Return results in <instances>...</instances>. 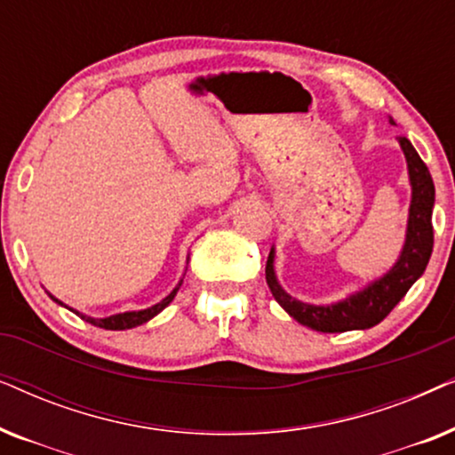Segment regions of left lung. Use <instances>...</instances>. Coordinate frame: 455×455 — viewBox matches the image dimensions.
I'll use <instances>...</instances> for the list:
<instances>
[{"instance_id":"8db88e82","label":"left lung","mask_w":455,"mask_h":455,"mask_svg":"<svg viewBox=\"0 0 455 455\" xmlns=\"http://www.w3.org/2000/svg\"><path fill=\"white\" fill-rule=\"evenodd\" d=\"M389 124H395L389 117ZM408 165V180L412 188L410 198L406 238L400 251V257L387 273L372 279L363 290L352 291L346 298L331 304H310L298 298H291L277 282L275 273V246H271L267 259L265 277L269 290L285 313L296 319L300 325H307L315 331L341 333L352 329H371L387 316L397 302L406 296L416 279L425 273L428 259L433 252V207H435V184L431 173L420 155L416 153L406 136L397 139Z\"/></svg>"}]
</instances>
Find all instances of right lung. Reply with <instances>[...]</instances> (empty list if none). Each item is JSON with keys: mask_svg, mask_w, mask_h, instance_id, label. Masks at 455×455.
Returning a JSON list of instances; mask_svg holds the SVG:
<instances>
[{"mask_svg": "<svg viewBox=\"0 0 455 455\" xmlns=\"http://www.w3.org/2000/svg\"><path fill=\"white\" fill-rule=\"evenodd\" d=\"M188 260H190V254H188V259H186V265H188ZM186 269H188V267H186ZM184 275H186V271H184ZM184 275H182V279H180V282H178L176 288H173V290L170 291V294H167V296L164 298V300L157 302V304H153V307H148V308H142V310H126V313H117V315L105 316V319H95V316H86V315H83V313H78V310H74V313H76V315L80 316V319H84L86 323H91V325L101 327V329H109V331H124V329L139 327V325H142V323L151 321L153 316H157V315L161 313V310H164V308L167 307V304H170V302L173 300V298H176L180 285H182V282H184ZM49 298H52L53 302L61 304L55 296L49 294ZM61 307H64V304H61ZM66 308H68V307H66Z\"/></svg>", "mask_w": 455, "mask_h": 455, "instance_id": "right-lung-1", "label": "right lung"}]
</instances>
